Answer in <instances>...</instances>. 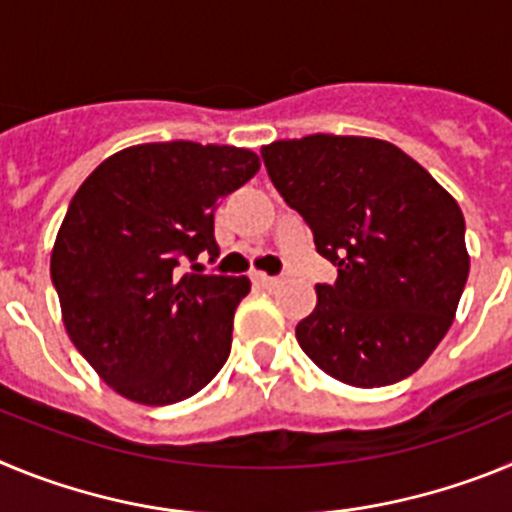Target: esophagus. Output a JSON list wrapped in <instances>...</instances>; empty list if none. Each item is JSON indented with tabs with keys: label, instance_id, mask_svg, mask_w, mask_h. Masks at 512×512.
<instances>
[{
	"label": "esophagus",
	"instance_id": "34e87169",
	"mask_svg": "<svg viewBox=\"0 0 512 512\" xmlns=\"http://www.w3.org/2000/svg\"><path fill=\"white\" fill-rule=\"evenodd\" d=\"M251 279L253 284H259V287H266V289L279 287V284L284 282V277H269V274H264V271H253Z\"/></svg>",
	"mask_w": 512,
	"mask_h": 512
}]
</instances>
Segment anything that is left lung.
<instances>
[{"label": "left lung", "mask_w": 512, "mask_h": 512, "mask_svg": "<svg viewBox=\"0 0 512 512\" xmlns=\"http://www.w3.org/2000/svg\"><path fill=\"white\" fill-rule=\"evenodd\" d=\"M320 256L338 266L297 343L333 379L384 387L418 372L451 328L469 277L464 215L418 161L359 135H307L261 148Z\"/></svg>", "instance_id": "obj_1"}]
</instances>
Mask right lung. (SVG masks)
<instances>
[{
	"label": "right lung",
	"instance_id": "add662e5",
	"mask_svg": "<svg viewBox=\"0 0 512 512\" xmlns=\"http://www.w3.org/2000/svg\"><path fill=\"white\" fill-rule=\"evenodd\" d=\"M259 166L246 148L143 143L102 161L74 194L51 279L69 338L122 397L174 405L228 361L235 307L251 282L182 274V264L220 256L217 202Z\"/></svg>",
	"mask_w": 512,
	"mask_h": 512
}]
</instances>
